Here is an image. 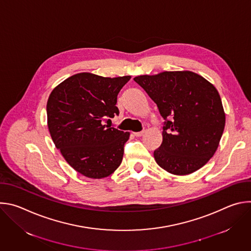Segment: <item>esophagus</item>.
I'll return each instance as SVG.
<instances>
[{"label": "esophagus", "instance_id": "1", "mask_svg": "<svg viewBox=\"0 0 251 251\" xmlns=\"http://www.w3.org/2000/svg\"><path fill=\"white\" fill-rule=\"evenodd\" d=\"M143 133H144V131H141V132H134L133 134H134V136H136V137H141V136L143 135Z\"/></svg>", "mask_w": 251, "mask_h": 251}]
</instances>
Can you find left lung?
<instances>
[{"mask_svg":"<svg viewBox=\"0 0 251 251\" xmlns=\"http://www.w3.org/2000/svg\"><path fill=\"white\" fill-rule=\"evenodd\" d=\"M134 80L157 104L165 120L163 142L154 151L157 164L174 175H189L216 153L226 125L221 96L192 71H164Z\"/></svg>","mask_w":251,"mask_h":251,"instance_id":"obj_1","label":"left lung"}]
</instances>
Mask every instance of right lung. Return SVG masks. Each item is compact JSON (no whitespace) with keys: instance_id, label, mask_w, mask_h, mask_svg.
<instances>
[{"instance_id":"add662e5","label":"right lung","mask_w":251,"mask_h":251,"mask_svg":"<svg viewBox=\"0 0 251 251\" xmlns=\"http://www.w3.org/2000/svg\"><path fill=\"white\" fill-rule=\"evenodd\" d=\"M130 78L81 73L62 81L49 97L48 126L54 145L87 177L108 176L122 162L130 133L105 123L119 115L117 95Z\"/></svg>"}]
</instances>
